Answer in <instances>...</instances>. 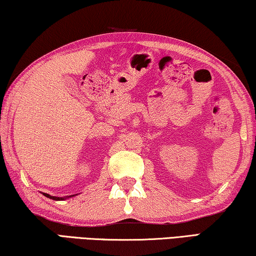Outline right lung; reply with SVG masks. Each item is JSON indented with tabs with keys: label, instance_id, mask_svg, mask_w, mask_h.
I'll list each match as a JSON object with an SVG mask.
<instances>
[{
	"label": "right lung",
	"instance_id": "add662e5",
	"mask_svg": "<svg viewBox=\"0 0 256 256\" xmlns=\"http://www.w3.org/2000/svg\"><path fill=\"white\" fill-rule=\"evenodd\" d=\"M44 194V196H46V198H51V200H66V198H56V196H51V195H48V194H45V192H43ZM71 196H74V195H71ZM71 196H68V198H71Z\"/></svg>",
	"mask_w": 256,
	"mask_h": 256
}]
</instances>
